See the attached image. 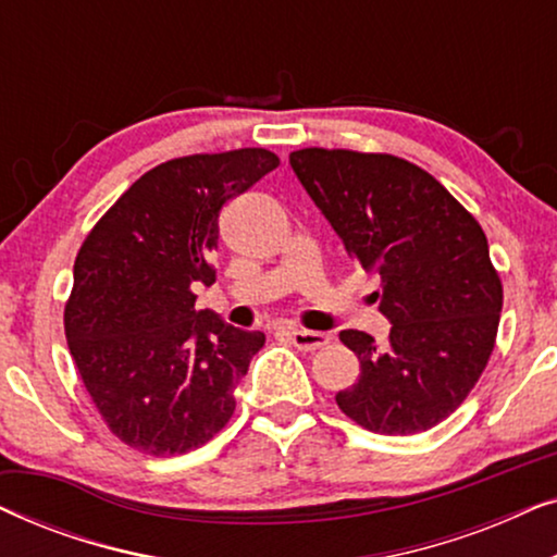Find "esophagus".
Wrapping results in <instances>:
<instances>
[{
	"instance_id": "34e87169",
	"label": "esophagus",
	"mask_w": 557,
	"mask_h": 557,
	"mask_svg": "<svg viewBox=\"0 0 557 557\" xmlns=\"http://www.w3.org/2000/svg\"><path fill=\"white\" fill-rule=\"evenodd\" d=\"M288 337H292V342H294V347H299V349H319V347H324L326 342H330V334H324V332H311V330H301V326H292V330H288Z\"/></svg>"
}]
</instances>
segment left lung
<instances>
[{"label":"left lung","instance_id":"left-lung-1","mask_svg":"<svg viewBox=\"0 0 557 557\" xmlns=\"http://www.w3.org/2000/svg\"><path fill=\"white\" fill-rule=\"evenodd\" d=\"M288 164L355 263L377 273L387 345L342 330L360 377L342 413L383 436L429 431L461 406L497 337L502 284L486 235L421 166L347 149L292 151Z\"/></svg>","mask_w":557,"mask_h":557}]
</instances>
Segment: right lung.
<instances>
[{
  "label": "right lung",
  "mask_w": 557,
  "mask_h": 557,
  "mask_svg": "<svg viewBox=\"0 0 557 557\" xmlns=\"http://www.w3.org/2000/svg\"><path fill=\"white\" fill-rule=\"evenodd\" d=\"M278 166L265 149L172 159L98 220L73 265L65 337L103 421L136 451L187 454L235 410L263 332L197 311L212 286L220 210Z\"/></svg>",
  "instance_id": "right-lung-1"
}]
</instances>
